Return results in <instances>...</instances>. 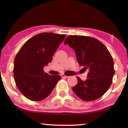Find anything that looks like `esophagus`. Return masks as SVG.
Instances as JSON below:
<instances>
[{"instance_id": "esophagus-1", "label": "esophagus", "mask_w": 128, "mask_h": 128, "mask_svg": "<svg viewBox=\"0 0 128 128\" xmlns=\"http://www.w3.org/2000/svg\"><path fill=\"white\" fill-rule=\"evenodd\" d=\"M61 77H62V78H69V76H66V75L64 74H61Z\"/></svg>"}]
</instances>
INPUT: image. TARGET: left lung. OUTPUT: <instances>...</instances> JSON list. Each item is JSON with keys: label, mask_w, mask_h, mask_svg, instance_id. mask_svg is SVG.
Returning <instances> with one entry per match:
<instances>
[{"label": "left lung", "mask_w": 128, "mask_h": 128, "mask_svg": "<svg viewBox=\"0 0 128 128\" xmlns=\"http://www.w3.org/2000/svg\"><path fill=\"white\" fill-rule=\"evenodd\" d=\"M64 44L74 50L78 64L88 70L87 78H78V84L72 87L75 94L82 100H96L104 95L111 86L115 74L114 60L111 54L102 42L87 36H68Z\"/></svg>", "instance_id": "8db88e82"}]
</instances>
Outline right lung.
Returning a JSON list of instances; mask_svg holds the SVG:
<instances>
[{"mask_svg":"<svg viewBox=\"0 0 128 128\" xmlns=\"http://www.w3.org/2000/svg\"><path fill=\"white\" fill-rule=\"evenodd\" d=\"M66 35L40 33L22 45L14 61V78L20 92L31 101L46 98L61 78L50 75L44 67L52 62V56Z\"/></svg>","mask_w":128,"mask_h":128,"instance_id":"obj_1","label":"right lung"}]
</instances>
